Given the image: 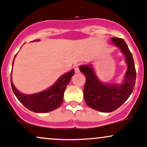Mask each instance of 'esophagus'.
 Instances as JSON below:
<instances>
[{
  "mask_svg": "<svg viewBox=\"0 0 147 147\" xmlns=\"http://www.w3.org/2000/svg\"><path fill=\"white\" fill-rule=\"evenodd\" d=\"M74 69H75V72H77V73H78V72H80V70H79V65H74Z\"/></svg>",
  "mask_w": 147,
  "mask_h": 147,
  "instance_id": "obj_1",
  "label": "esophagus"
}]
</instances>
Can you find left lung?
<instances>
[{
	"instance_id": "1",
	"label": "left lung",
	"mask_w": 147,
	"mask_h": 147,
	"mask_svg": "<svg viewBox=\"0 0 147 147\" xmlns=\"http://www.w3.org/2000/svg\"><path fill=\"white\" fill-rule=\"evenodd\" d=\"M111 39L124 54L128 64L124 83L119 85L103 84L95 75L90 65L79 66L80 71L86 76L84 88L86 103L89 107L104 113L113 112L126 102L132 93L136 79L134 60L126 42L122 38L117 37Z\"/></svg>"
}]
</instances>
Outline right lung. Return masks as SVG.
Here are the masks:
<instances>
[{
	"mask_svg": "<svg viewBox=\"0 0 147 147\" xmlns=\"http://www.w3.org/2000/svg\"><path fill=\"white\" fill-rule=\"evenodd\" d=\"M36 41L39 40H34V41ZM74 73L75 70H72L64 74L58 79L52 87L38 93L32 95L22 94L15 88L11 77V88L18 101L28 110L35 113H48L57 109L61 104L64 91L67 85L70 83Z\"/></svg>",
	"mask_w": 147,
	"mask_h": 147,
	"instance_id": "right-lung-1",
	"label": "right lung"
}]
</instances>
